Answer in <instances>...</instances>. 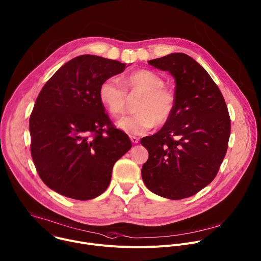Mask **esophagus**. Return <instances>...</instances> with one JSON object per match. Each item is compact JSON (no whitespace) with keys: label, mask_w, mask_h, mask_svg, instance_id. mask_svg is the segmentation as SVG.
<instances>
[{"label":"esophagus","mask_w":261,"mask_h":261,"mask_svg":"<svg viewBox=\"0 0 261 261\" xmlns=\"http://www.w3.org/2000/svg\"><path fill=\"white\" fill-rule=\"evenodd\" d=\"M130 139L133 143H138V141H139V138L136 136H130Z\"/></svg>","instance_id":"34e87169"}]
</instances>
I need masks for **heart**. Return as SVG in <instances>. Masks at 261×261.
<instances>
[{
  "label": "heart",
  "instance_id": "b5f03b06",
  "mask_svg": "<svg viewBox=\"0 0 261 261\" xmlns=\"http://www.w3.org/2000/svg\"><path fill=\"white\" fill-rule=\"evenodd\" d=\"M123 86L113 77L105 80L98 89L101 106L114 117L123 115L130 95L142 94L137 103L138 114L124 117L117 122V127L130 134H143L155 125L169 122L175 109L174 93L164 86V80L147 69L136 70L123 79Z\"/></svg>",
  "mask_w": 261,
  "mask_h": 261
}]
</instances>
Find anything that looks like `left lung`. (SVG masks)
Listing matches in <instances>:
<instances>
[{
    "mask_svg": "<svg viewBox=\"0 0 261 261\" xmlns=\"http://www.w3.org/2000/svg\"><path fill=\"white\" fill-rule=\"evenodd\" d=\"M148 63L175 79V109L151 136L141 138L148 159L141 169L146 188L170 200L192 197L216 176L225 156L230 119L212 77L185 53H171Z\"/></svg>",
    "mask_w": 261,
    "mask_h": 261,
    "instance_id": "obj_1",
    "label": "left lung"
}]
</instances>
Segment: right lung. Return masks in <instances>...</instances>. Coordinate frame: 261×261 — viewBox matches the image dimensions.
<instances>
[{
  "mask_svg": "<svg viewBox=\"0 0 261 261\" xmlns=\"http://www.w3.org/2000/svg\"><path fill=\"white\" fill-rule=\"evenodd\" d=\"M127 66L80 55L44 85L30 118L31 153L39 176L54 192L85 201L100 196L110 186L115 163L132 143L113 126L98 89Z\"/></svg>",
  "mask_w": 261,
  "mask_h": 261,
  "instance_id": "obj_1",
  "label": "right lung"
}]
</instances>
